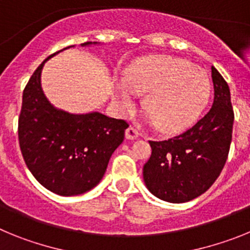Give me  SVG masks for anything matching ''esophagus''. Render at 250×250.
I'll return each instance as SVG.
<instances>
[{"label": "esophagus", "instance_id": "1", "mask_svg": "<svg viewBox=\"0 0 250 250\" xmlns=\"http://www.w3.org/2000/svg\"><path fill=\"white\" fill-rule=\"evenodd\" d=\"M139 135H140V134H139V131L134 126L127 127L126 132H125V136H126V139H129V140H134V139L138 138Z\"/></svg>", "mask_w": 250, "mask_h": 250}]
</instances>
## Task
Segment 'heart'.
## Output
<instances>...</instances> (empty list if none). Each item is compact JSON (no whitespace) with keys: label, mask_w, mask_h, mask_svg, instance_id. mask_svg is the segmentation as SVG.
<instances>
[{"label":"heart","mask_w":250,"mask_h":250,"mask_svg":"<svg viewBox=\"0 0 250 250\" xmlns=\"http://www.w3.org/2000/svg\"><path fill=\"white\" fill-rule=\"evenodd\" d=\"M146 94L145 110L159 130L167 134L187 129L204 109L210 81L202 68L185 60L154 56L138 61L116 85V101L124 111L135 106L136 95Z\"/></svg>","instance_id":"heart-1"}]
</instances>
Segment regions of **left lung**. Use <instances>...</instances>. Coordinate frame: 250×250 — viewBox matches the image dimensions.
I'll return each instance as SVG.
<instances>
[{"mask_svg":"<svg viewBox=\"0 0 250 250\" xmlns=\"http://www.w3.org/2000/svg\"><path fill=\"white\" fill-rule=\"evenodd\" d=\"M214 101L204 118L178 136L150 141L151 156L143 169L146 188L159 199L185 203L214 184L228 159L234 111L227 81L211 66Z\"/></svg>","mask_w":250,"mask_h":250,"instance_id":"1","label":"left lung"}]
</instances>
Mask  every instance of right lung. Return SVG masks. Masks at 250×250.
I'll return each instance as SVG.
<instances>
[{
    "mask_svg": "<svg viewBox=\"0 0 250 250\" xmlns=\"http://www.w3.org/2000/svg\"><path fill=\"white\" fill-rule=\"evenodd\" d=\"M60 51L36 68L23 90L19 141L23 160L37 182L52 193L71 196L99 184L129 124L100 112L68 114L48 103L41 89V71Z\"/></svg>",
    "mask_w": 250,
    "mask_h": 250,
    "instance_id": "obj_1",
    "label": "right lung"
}]
</instances>
